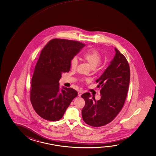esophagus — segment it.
Returning a JSON list of instances; mask_svg holds the SVG:
<instances>
[{
    "label": "esophagus",
    "mask_w": 156,
    "mask_h": 156,
    "mask_svg": "<svg viewBox=\"0 0 156 156\" xmlns=\"http://www.w3.org/2000/svg\"><path fill=\"white\" fill-rule=\"evenodd\" d=\"M82 93H83V92H82V91H78V96L81 97V94H82Z\"/></svg>",
    "instance_id": "obj_1"
}]
</instances>
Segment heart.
Returning <instances> with one entry per match:
<instances>
[{
	"instance_id": "b5f03b06",
	"label": "heart",
	"mask_w": 156,
	"mask_h": 156,
	"mask_svg": "<svg viewBox=\"0 0 156 156\" xmlns=\"http://www.w3.org/2000/svg\"><path fill=\"white\" fill-rule=\"evenodd\" d=\"M82 59L88 63L92 68L96 67L102 60V55L99 51L95 49H89L82 54ZM78 65V60L74 57L70 60V68L75 70Z\"/></svg>"
}]
</instances>
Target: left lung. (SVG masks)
<instances>
[{"mask_svg": "<svg viewBox=\"0 0 156 156\" xmlns=\"http://www.w3.org/2000/svg\"><path fill=\"white\" fill-rule=\"evenodd\" d=\"M115 51V55L110 65L96 80L97 87L101 88V99H92L88 92L81 95L85 101L82 119L92 126H102L113 120L122 110L126 98L130 78V67L124 55L116 48Z\"/></svg>", "mask_w": 156, "mask_h": 156, "instance_id": "1", "label": "left lung"}]
</instances>
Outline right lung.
Here are the masks:
<instances>
[{
    "label": "right lung",
    "instance_id": "obj_1",
    "mask_svg": "<svg viewBox=\"0 0 156 156\" xmlns=\"http://www.w3.org/2000/svg\"><path fill=\"white\" fill-rule=\"evenodd\" d=\"M85 44L55 38L41 52L31 80L30 101L36 113L45 120L56 122L62 118L71 101L78 95L72 88L60 90L62 73L70 69V60Z\"/></svg>",
    "mask_w": 156,
    "mask_h": 156
}]
</instances>
